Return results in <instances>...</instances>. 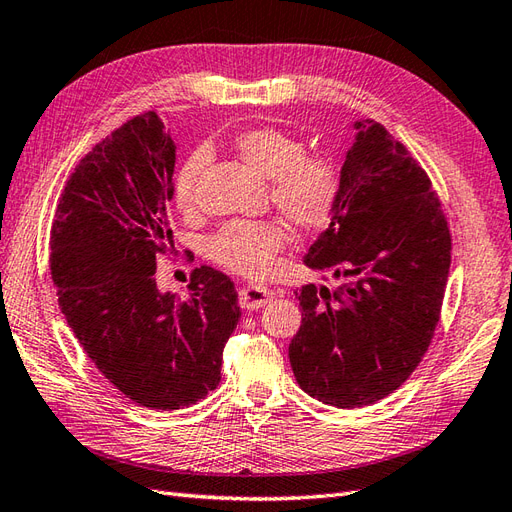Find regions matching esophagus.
Returning <instances> with one entry per match:
<instances>
[{"label":"esophagus","mask_w":512,"mask_h":512,"mask_svg":"<svg viewBox=\"0 0 512 512\" xmlns=\"http://www.w3.org/2000/svg\"><path fill=\"white\" fill-rule=\"evenodd\" d=\"M272 301V290L264 288V285L248 283L240 290V305L244 310H259V307H266Z\"/></svg>","instance_id":"esophagus-1"}]
</instances>
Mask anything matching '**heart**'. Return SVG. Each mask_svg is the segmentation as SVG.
Here are the masks:
<instances>
[{
	"mask_svg": "<svg viewBox=\"0 0 512 512\" xmlns=\"http://www.w3.org/2000/svg\"><path fill=\"white\" fill-rule=\"evenodd\" d=\"M233 150L248 168L270 181V198L285 220L301 231L323 229L340 200V172L327 157H307L303 141L281 128L261 126L233 139ZM207 152L194 150L174 185L178 209H192ZM288 235L272 220H233L213 233L207 253L216 264L244 277H264L283 251Z\"/></svg>",
	"mask_w": 512,
	"mask_h": 512,
	"instance_id": "b5f03b06",
	"label": "heart"
}]
</instances>
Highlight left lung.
<instances>
[{"instance_id": "obj_1", "label": "left lung", "mask_w": 512, "mask_h": 512, "mask_svg": "<svg viewBox=\"0 0 512 512\" xmlns=\"http://www.w3.org/2000/svg\"><path fill=\"white\" fill-rule=\"evenodd\" d=\"M340 200L305 255L336 290L307 283L290 364L307 395L342 410L388 397L419 366L451 261L445 213L425 170L373 120L353 122Z\"/></svg>"}]
</instances>
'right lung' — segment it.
<instances>
[{
	"instance_id": "right-lung-1",
	"label": "right lung",
	"mask_w": 512,
	"mask_h": 512,
	"mask_svg": "<svg viewBox=\"0 0 512 512\" xmlns=\"http://www.w3.org/2000/svg\"><path fill=\"white\" fill-rule=\"evenodd\" d=\"M174 163L161 117H133L76 165L50 240L58 305L82 349L122 395L161 412L220 384L224 344L242 316L220 270L196 268L187 301L154 279L172 246Z\"/></svg>"
}]
</instances>
